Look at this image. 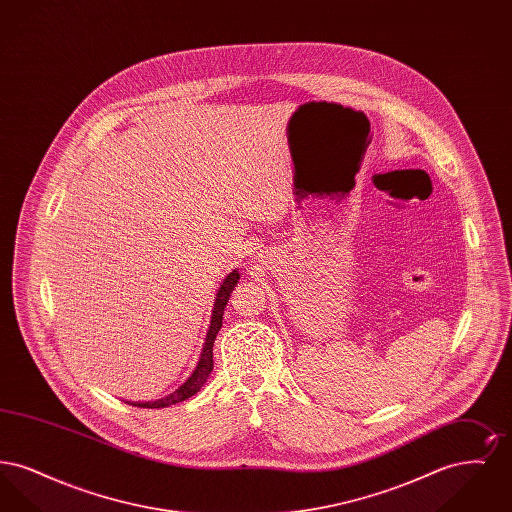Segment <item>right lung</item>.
<instances>
[{"label":"right lung","instance_id":"1","mask_svg":"<svg viewBox=\"0 0 512 512\" xmlns=\"http://www.w3.org/2000/svg\"><path fill=\"white\" fill-rule=\"evenodd\" d=\"M240 280V274L238 270H232L226 280L222 282V286L219 288L217 293V299H215V309H213V317H211V326H209V332H207V340L203 345V353H201V359L195 366L194 374L188 378V382L184 386H180L178 390L171 393L169 397L165 399H159L155 403H134V407H146V409H161V407H169L174 403H180L188 397H192L194 393L203 388V384L207 382L211 370H213V345H215V338L219 334L220 326H222V315H224V307H226V301L230 297L232 290L236 288Z\"/></svg>","mask_w":512,"mask_h":512}]
</instances>
